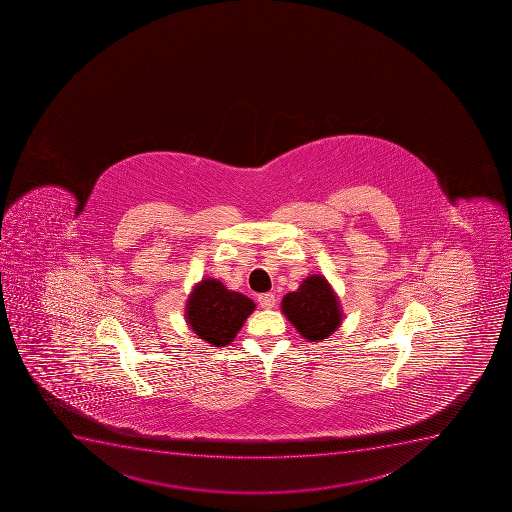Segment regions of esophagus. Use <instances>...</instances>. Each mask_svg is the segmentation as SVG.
<instances>
[{"label": "esophagus", "mask_w": 512, "mask_h": 512, "mask_svg": "<svg viewBox=\"0 0 512 512\" xmlns=\"http://www.w3.org/2000/svg\"><path fill=\"white\" fill-rule=\"evenodd\" d=\"M259 306L263 307V309H273L276 306V296H274L273 292H266V294H261L258 297Z\"/></svg>", "instance_id": "34e87169"}]
</instances>
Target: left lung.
I'll return each mask as SVG.
<instances>
[{
	"mask_svg": "<svg viewBox=\"0 0 512 512\" xmlns=\"http://www.w3.org/2000/svg\"><path fill=\"white\" fill-rule=\"evenodd\" d=\"M282 312L304 339H327L342 322L339 299L324 276L312 274L282 299Z\"/></svg>",
	"mask_w": 512,
	"mask_h": 512,
	"instance_id": "8db88e82",
	"label": "left lung"
}]
</instances>
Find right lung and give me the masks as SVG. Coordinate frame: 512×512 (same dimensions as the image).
<instances>
[{
	"label": "right lung",
	"instance_id": "1",
	"mask_svg": "<svg viewBox=\"0 0 512 512\" xmlns=\"http://www.w3.org/2000/svg\"><path fill=\"white\" fill-rule=\"evenodd\" d=\"M254 302L239 292L228 291L216 279L196 284L187 302V322L200 339L213 347H225L235 339Z\"/></svg>",
	"mask_w": 512,
	"mask_h": 512
}]
</instances>
